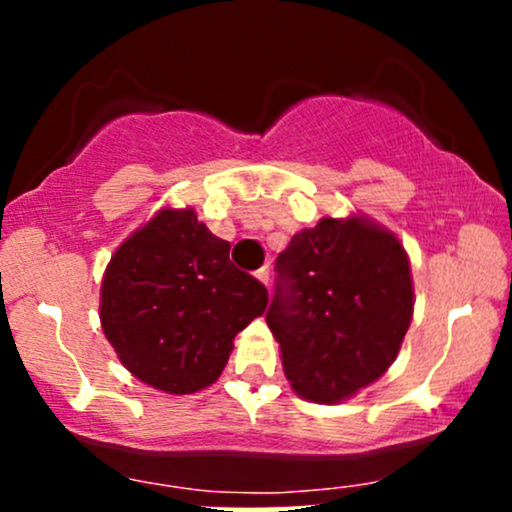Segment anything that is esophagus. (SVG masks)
Masks as SVG:
<instances>
[{"mask_svg":"<svg viewBox=\"0 0 512 512\" xmlns=\"http://www.w3.org/2000/svg\"><path fill=\"white\" fill-rule=\"evenodd\" d=\"M255 276H257V279L262 281L264 286H269V281H272V274H269V267H262V269H257Z\"/></svg>","mask_w":512,"mask_h":512,"instance_id":"1","label":"esophagus"}]
</instances>
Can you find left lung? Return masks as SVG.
I'll return each instance as SVG.
<instances>
[{
  "mask_svg": "<svg viewBox=\"0 0 512 512\" xmlns=\"http://www.w3.org/2000/svg\"><path fill=\"white\" fill-rule=\"evenodd\" d=\"M267 325L293 390L342 402L378 380L409 330L414 291L399 240L363 219H322L276 257Z\"/></svg>",
  "mask_w": 512,
  "mask_h": 512,
  "instance_id": "1",
  "label": "left lung"
}]
</instances>
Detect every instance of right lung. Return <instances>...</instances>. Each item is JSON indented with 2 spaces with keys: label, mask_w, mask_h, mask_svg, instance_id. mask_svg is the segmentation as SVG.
Wrapping results in <instances>:
<instances>
[{
  "label": "right lung",
  "mask_w": 512,
  "mask_h": 512,
  "mask_svg": "<svg viewBox=\"0 0 512 512\" xmlns=\"http://www.w3.org/2000/svg\"><path fill=\"white\" fill-rule=\"evenodd\" d=\"M192 209H163L117 248L101 325L129 373L170 395L214 383L233 337L267 308V289L228 257Z\"/></svg>",
  "instance_id": "obj_1"
}]
</instances>
